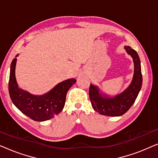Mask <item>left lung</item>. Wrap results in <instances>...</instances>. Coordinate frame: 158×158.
<instances>
[{"mask_svg": "<svg viewBox=\"0 0 158 158\" xmlns=\"http://www.w3.org/2000/svg\"><path fill=\"white\" fill-rule=\"evenodd\" d=\"M125 50L132 57L134 75L129 85L124 91L114 96L101 92L98 86L90 83L89 97L93 109L100 114L109 116H119L124 114L133 105L142 84L140 60L137 52L130 47L125 46Z\"/></svg>", "mask_w": 158, "mask_h": 158, "instance_id": "1", "label": "left lung"}]
</instances>
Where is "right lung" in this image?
<instances>
[{
	"instance_id": "obj_1",
	"label": "right lung",
	"mask_w": 158,
	"mask_h": 158,
	"mask_svg": "<svg viewBox=\"0 0 158 158\" xmlns=\"http://www.w3.org/2000/svg\"><path fill=\"white\" fill-rule=\"evenodd\" d=\"M16 60L14 58L10 64L8 83L10 97L14 104L23 114L36 122H44L60 114L65 103L67 93L76 80L70 78L62 81L43 95L31 94L19 87L15 75Z\"/></svg>"
}]
</instances>
